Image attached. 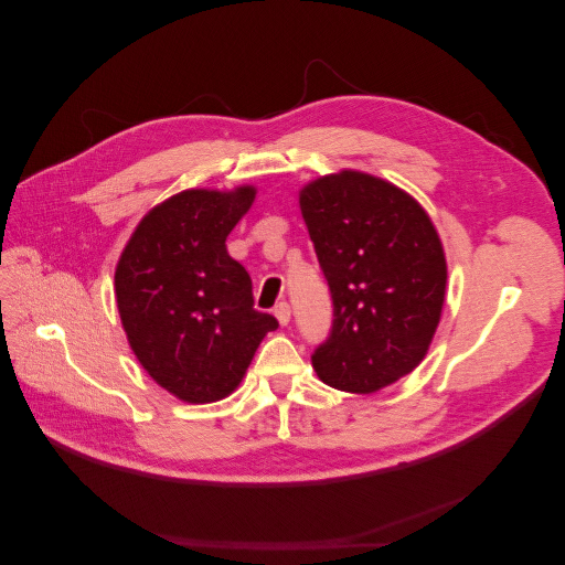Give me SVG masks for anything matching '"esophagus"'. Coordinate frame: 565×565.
<instances>
[{
    "instance_id": "34e87169",
    "label": "esophagus",
    "mask_w": 565,
    "mask_h": 565,
    "mask_svg": "<svg viewBox=\"0 0 565 565\" xmlns=\"http://www.w3.org/2000/svg\"><path fill=\"white\" fill-rule=\"evenodd\" d=\"M276 318H278V322L280 324H289V318H292V309H289V303L287 301H280L278 306H276Z\"/></svg>"
}]
</instances>
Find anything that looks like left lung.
<instances>
[{"instance_id": "left-lung-1", "label": "left lung", "mask_w": 565, "mask_h": 565, "mask_svg": "<svg viewBox=\"0 0 565 565\" xmlns=\"http://www.w3.org/2000/svg\"><path fill=\"white\" fill-rule=\"evenodd\" d=\"M299 204L332 297L313 367L339 391H380L422 363L438 328L448 280L438 233L401 188L361 172L309 183Z\"/></svg>"}]
</instances>
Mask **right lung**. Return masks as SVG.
<instances>
[{"label":"right lung","instance_id":"add662e5","mask_svg":"<svg viewBox=\"0 0 565 565\" xmlns=\"http://www.w3.org/2000/svg\"><path fill=\"white\" fill-rule=\"evenodd\" d=\"M254 188L183 191L148 212L115 270L117 309L139 363L185 403H214L241 384L270 313L254 311L249 273L226 237Z\"/></svg>","mask_w":565,"mask_h":565}]
</instances>
